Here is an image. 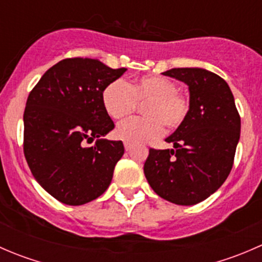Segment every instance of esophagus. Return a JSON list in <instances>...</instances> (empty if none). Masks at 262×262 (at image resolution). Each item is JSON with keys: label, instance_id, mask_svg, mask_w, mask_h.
<instances>
[{"label": "esophagus", "instance_id": "34e87169", "mask_svg": "<svg viewBox=\"0 0 262 262\" xmlns=\"http://www.w3.org/2000/svg\"><path fill=\"white\" fill-rule=\"evenodd\" d=\"M124 148H125V150H130L132 148H133V144H130V143H124Z\"/></svg>", "mask_w": 262, "mask_h": 262}]
</instances>
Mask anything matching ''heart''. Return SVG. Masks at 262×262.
I'll return each mask as SVG.
<instances>
[{"mask_svg":"<svg viewBox=\"0 0 262 262\" xmlns=\"http://www.w3.org/2000/svg\"><path fill=\"white\" fill-rule=\"evenodd\" d=\"M146 118H132L118 125V138L130 144H139L158 138L163 133L175 132L185 123L189 114L190 102L178 91V86L170 78L162 76H144L125 83L115 80L105 87L102 104L113 119H123L136 112L138 104H144Z\"/></svg>","mask_w":262,"mask_h":262,"instance_id":"heart-1","label":"heart"}]
</instances>
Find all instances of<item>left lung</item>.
<instances>
[{"label": "left lung", "instance_id": "8db88e82", "mask_svg": "<svg viewBox=\"0 0 262 262\" xmlns=\"http://www.w3.org/2000/svg\"><path fill=\"white\" fill-rule=\"evenodd\" d=\"M162 75L189 86L186 120L166 138L176 149L150 148L144 175L158 196L194 205L223 185L232 170L241 118L228 83L203 68H172Z\"/></svg>", "mask_w": 262, "mask_h": 262}]
</instances>
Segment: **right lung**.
I'll return each mask as SVG.
<instances>
[{
    "label": "right lung",
    "mask_w": 262,
    "mask_h": 262,
    "mask_svg": "<svg viewBox=\"0 0 262 262\" xmlns=\"http://www.w3.org/2000/svg\"><path fill=\"white\" fill-rule=\"evenodd\" d=\"M125 71L92 58H67L50 67L29 94L24 155L35 180L63 204H86L112 182L124 146L102 138L115 126L102 92ZM95 138V146L86 147Z\"/></svg>",
    "instance_id": "right-lung-1"
}]
</instances>
